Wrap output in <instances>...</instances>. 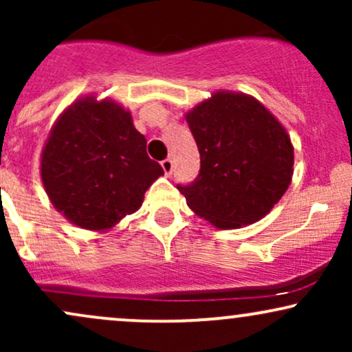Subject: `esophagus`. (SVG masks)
Wrapping results in <instances>:
<instances>
[{
	"label": "esophagus",
	"instance_id": "esophagus-1",
	"mask_svg": "<svg viewBox=\"0 0 352 352\" xmlns=\"http://www.w3.org/2000/svg\"><path fill=\"white\" fill-rule=\"evenodd\" d=\"M160 165H162L165 175L170 177L172 172H173V164H172V160H170V159H165V160H162V162H160Z\"/></svg>",
	"mask_w": 352,
	"mask_h": 352
}]
</instances>
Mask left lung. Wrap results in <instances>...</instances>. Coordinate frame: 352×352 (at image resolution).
Segmentation results:
<instances>
[{
    "mask_svg": "<svg viewBox=\"0 0 352 352\" xmlns=\"http://www.w3.org/2000/svg\"><path fill=\"white\" fill-rule=\"evenodd\" d=\"M200 152V172L177 185L187 205L217 228L263 218L293 175V145L283 125L256 99L217 92L187 114Z\"/></svg>",
    "mask_w": 352,
    "mask_h": 352,
    "instance_id": "left-lung-1",
    "label": "left lung"
}]
</instances>
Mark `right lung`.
I'll return each mask as SVG.
<instances>
[{"label": "right lung", "instance_id": "obj_1", "mask_svg": "<svg viewBox=\"0 0 352 352\" xmlns=\"http://www.w3.org/2000/svg\"><path fill=\"white\" fill-rule=\"evenodd\" d=\"M147 140L112 100L80 99L51 131L41 179L56 208L80 228L107 230L137 212L164 170Z\"/></svg>", "mask_w": 352, "mask_h": 352}]
</instances>
